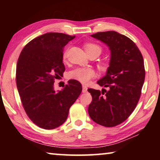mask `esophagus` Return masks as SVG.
Instances as JSON below:
<instances>
[{"instance_id": "34e87169", "label": "esophagus", "mask_w": 160, "mask_h": 160, "mask_svg": "<svg viewBox=\"0 0 160 160\" xmlns=\"http://www.w3.org/2000/svg\"><path fill=\"white\" fill-rule=\"evenodd\" d=\"M87 91H88V88H87V86L83 85H82V92L83 93H85Z\"/></svg>"}]
</instances>
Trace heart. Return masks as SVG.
I'll return each instance as SVG.
<instances>
[{
  "label": "heart",
  "instance_id": "b5f03b06",
  "mask_svg": "<svg viewBox=\"0 0 160 160\" xmlns=\"http://www.w3.org/2000/svg\"><path fill=\"white\" fill-rule=\"evenodd\" d=\"M85 49L87 53H96L97 56L102 53V48L99 45L93 44V43H87L85 44ZM67 56V51H65L63 58H66ZM106 65L103 64V67ZM96 76V72L94 70L91 68H78L70 72L69 78L71 79L76 80L82 83H88L92 78Z\"/></svg>",
  "mask_w": 160,
  "mask_h": 160
}]
</instances>
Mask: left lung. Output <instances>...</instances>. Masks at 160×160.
Returning <instances> with one entry per match:
<instances>
[{
  "label": "left lung",
  "mask_w": 160,
  "mask_h": 160,
  "mask_svg": "<svg viewBox=\"0 0 160 160\" xmlns=\"http://www.w3.org/2000/svg\"><path fill=\"white\" fill-rule=\"evenodd\" d=\"M91 37L109 47L111 58L106 75L97 81L108 90L88 89L92 97L88 113L95 123L113 127L126 120L136 107L145 81L144 61L139 48L125 35L108 31Z\"/></svg>",
  "instance_id": "obj_1"
}]
</instances>
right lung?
I'll return each mask as SVG.
<instances>
[{"label": "right lung", "mask_w": 160, "mask_h": 160, "mask_svg": "<svg viewBox=\"0 0 160 160\" xmlns=\"http://www.w3.org/2000/svg\"><path fill=\"white\" fill-rule=\"evenodd\" d=\"M75 37L58 32L42 34L29 42L19 56L16 84L22 104L32 122L42 128L62 125L82 92L75 80H70L62 90L53 88L54 80L65 71L63 47Z\"/></svg>", "instance_id": "obj_1"}]
</instances>
